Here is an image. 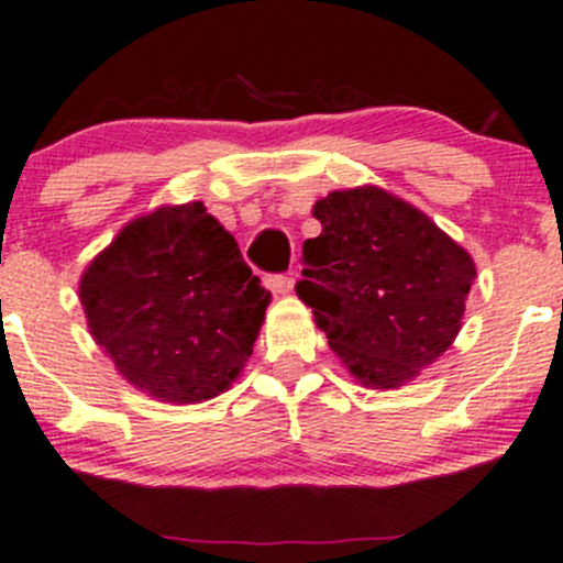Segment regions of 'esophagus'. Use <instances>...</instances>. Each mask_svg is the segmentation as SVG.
I'll return each instance as SVG.
<instances>
[{"label":"esophagus","mask_w":563,"mask_h":563,"mask_svg":"<svg viewBox=\"0 0 563 563\" xmlns=\"http://www.w3.org/2000/svg\"><path fill=\"white\" fill-rule=\"evenodd\" d=\"M264 283H266V288L275 294H291V288H294L291 275H266Z\"/></svg>","instance_id":"obj_1"}]
</instances>
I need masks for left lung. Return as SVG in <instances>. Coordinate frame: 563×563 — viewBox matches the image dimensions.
Returning <instances> with one entry per match:
<instances>
[{"label":"left lung","mask_w":563,"mask_h":563,"mask_svg":"<svg viewBox=\"0 0 563 563\" xmlns=\"http://www.w3.org/2000/svg\"><path fill=\"white\" fill-rule=\"evenodd\" d=\"M297 294L329 349L373 389H397L439 360L463 321L476 269L428 214L382 187L316 201Z\"/></svg>","instance_id":"8db88e82"}]
</instances>
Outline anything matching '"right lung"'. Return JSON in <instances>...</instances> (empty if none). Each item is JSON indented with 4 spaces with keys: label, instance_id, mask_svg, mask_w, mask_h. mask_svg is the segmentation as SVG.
Listing matches in <instances>:
<instances>
[{
    "label": "right lung",
    "instance_id": "1",
    "mask_svg": "<svg viewBox=\"0 0 563 563\" xmlns=\"http://www.w3.org/2000/svg\"><path fill=\"white\" fill-rule=\"evenodd\" d=\"M78 291L117 371L166 402H201L229 389L269 305L236 240L201 201L124 225Z\"/></svg>",
    "mask_w": 563,
    "mask_h": 563
}]
</instances>
